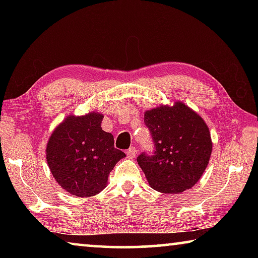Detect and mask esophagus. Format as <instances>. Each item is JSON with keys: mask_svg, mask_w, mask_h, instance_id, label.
Listing matches in <instances>:
<instances>
[{"mask_svg": "<svg viewBox=\"0 0 258 258\" xmlns=\"http://www.w3.org/2000/svg\"><path fill=\"white\" fill-rule=\"evenodd\" d=\"M137 154H138V150H137V148H135V147L130 148V149L126 151V155H127L128 158H134V157L137 156Z\"/></svg>", "mask_w": 258, "mask_h": 258, "instance_id": "34e87169", "label": "esophagus"}]
</instances>
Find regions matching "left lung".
Masks as SVG:
<instances>
[{
  "label": "left lung",
  "instance_id": "8db88e82",
  "mask_svg": "<svg viewBox=\"0 0 258 258\" xmlns=\"http://www.w3.org/2000/svg\"><path fill=\"white\" fill-rule=\"evenodd\" d=\"M155 154L138 157L149 185L163 194H181L197 183L206 169L213 142L207 124L181 101L145 112Z\"/></svg>",
  "mask_w": 258,
  "mask_h": 258
}]
</instances>
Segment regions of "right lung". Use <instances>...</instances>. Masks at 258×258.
<instances>
[{
    "label": "right lung",
    "mask_w": 258,
    "mask_h": 258,
    "mask_svg": "<svg viewBox=\"0 0 258 258\" xmlns=\"http://www.w3.org/2000/svg\"><path fill=\"white\" fill-rule=\"evenodd\" d=\"M102 119L98 111L68 115L47 141L46 161L52 175L75 197H92L101 192L112 168L126 157L115 149L112 134L102 130Z\"/></svg>",
    "instance_id": "obj_1"
}]
</instances>
